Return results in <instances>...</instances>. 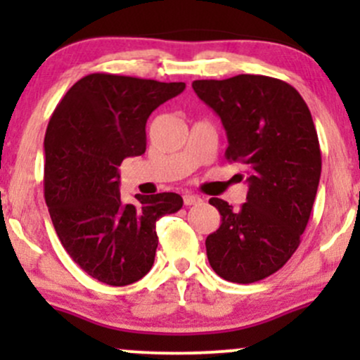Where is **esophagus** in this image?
I'll list each match as a JSON object with an SVG mask.
<instances>
[{"mask_svg": "<svg viewBox=\"0 0 360 360\" xmlns=\"http://www.w3.org/2000/svg\"><path fill=\"white\" fill-rule=\"evenodd\" d=\"M201 198L198 196V194H193V193H186L184 194V205L186 206H191V205H200L201 203Z\"/></svg>", "mask_w": 360, "mask_h": 360, "instance_id": "obj_1", "label": "esophagus"}]
</instances>
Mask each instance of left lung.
Segmentation results:
<instances>
[{"label": "left lung", "instance_id": "obj_1", "mask_svg": "<svg viewBox=\"0 0 360 360\" xmlns=\"http://www.w3.org/2000/svg\"><path fill=\"white\" fill-rule=\"evenodd\" d=\"M193 89L220 117L226 160L242 164L249 183L238 210L210 200L221 225L206 237V255L220 278L255 283L291 259L308 225L321 174L315 123L298 91L276 77L238 74Z\"/></svg>", "mask_w": 360, "mask_h": 360}]
</instances>
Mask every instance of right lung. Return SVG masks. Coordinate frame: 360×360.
Returning <instances> with one entry per match:
<instances>
[{
    "label": "right lung",
    "mask_w": 360,
    "mask_h": 360,
    "mask_svg": "<svg viewBox=\"0 0 360 360\" xmlns=\"http://www.w3.org/2000/svg\"><path fill=\"white\" fill-rule=\"evenodd\" d=\"M184 82L94 72L59 101L45 131L44 196L57 237L91 278L127 286L154 264L155 221L179 212L176 193L137 194L123 205L118 167L146 152V123Z\"/></svg>",
    "instance_id": "obj_1"
}]
</instances>
